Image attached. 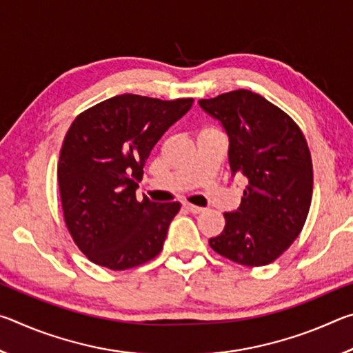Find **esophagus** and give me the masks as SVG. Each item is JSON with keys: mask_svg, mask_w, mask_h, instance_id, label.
<instances>
[{"mask_svg": "<svg viewBox=\"0 0 353 353\" xmlns=\"http://www.w3.org/2000/svg\"><path fill=\"white\" fill-rule=\"evenodd\" d=\"M183 208H185V210H188L190 213H193V214H198L201 212H204V208H202V207L188 204V202H183Z\"/></svg>", "mask_w": 353, "mask_h": 353, "instance_id": "obj_1", "label": "esophagus"}]
</instances>
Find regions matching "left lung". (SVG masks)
<instances>
[{
	"label": "left lung",
	"instance_id": "8db88e82",
	"mask_svg": "<svg viewBox=\"0 0 353 353\" xmlns=\"http://www.w3.org/2000/svg\"><path fill=\"white\" fill-rule=\"evenodd\" d=\"M229 140L232 176H244L241 204L224 213L225 227L212 249L244 266H265L301 234L313 194V165L297 124L270 101L249 90L201 99Z\"/></svg>",
	"mask_w": 353,
	"mask_h": 353
}]
</instances>
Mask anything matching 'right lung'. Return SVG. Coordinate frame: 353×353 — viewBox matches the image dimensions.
<instances>
[{"label":"right lung","instance_id":"obj_1","mask_svg":"<svg viewBox=\"0 0 353 353\" xmlns=\"http://www.w3.org/2000/svg\"><path fill=\"white\" fill-rule=\"evenodd\" d=\"M193 103L191 98L119 94L81 113L71 124L57 181L65 223L90 261L123 271L160 254L181 202H139L137 182L155 143Z\"/></svg>","mask_w":353,"mask_h":353}]
</instances>
